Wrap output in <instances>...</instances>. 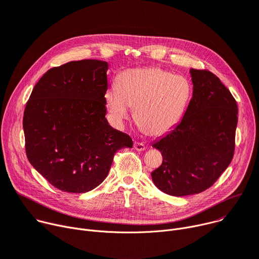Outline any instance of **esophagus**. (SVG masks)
Masks as SVG:
<instances>
[{
	"mask_svg": "<svg viewBox=\"0 0 259 259\" xmlns=\"http://www.w3.org/2000/svg\"><path fill=\"white\" fill-rule=\"evenodd\" d=\"M134 149L136 151H144L146 149V146L143 143H135L134 144Z\"/></svg>",
	"mask_w": 259,
	"mask_h": 259,
	"instance_id": "obj_1",
	"label": "esophagus"
}]
</instances>
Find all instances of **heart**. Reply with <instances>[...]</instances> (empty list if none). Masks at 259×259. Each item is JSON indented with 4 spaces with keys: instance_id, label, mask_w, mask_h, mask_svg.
<instances>
[{
    "instance_id": "1",
    "label": "heart",
    "mask_w": 259,
    "mask_h": 259,
    "mask_svg": "<svg viewBox=\"0 0 259 259\" xmlns=\"http://www.w3.org/2000/svg\"><path fill=\"white\" fill-rule=\"evenodd\" d=\"M193 93L189 80L160 67L131 68L120 73L116 89L106 91L105 104L117 124L131 116L147 135L161 136L181 120Z\"/></svg>"
}]
</instances>
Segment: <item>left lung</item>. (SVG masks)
<instances>
[{
  "mask_svg": "<svg viewBox=\"0 0 259 259\" xmlns=\"http://www.w3.org/2000/svg\"><path fill=\"white\" fill-rule=\"evenodd\" d=\"M193 98L181 122L152 147L162 163L151 173L164 194L184 197L210 187L232 160L237 105L221 80L208 71L191 68Z\"/></svg>",
  "mask_w": 259,
  "mask_h": 259,
  "instance_id": "left-lung-1",
  "label": "left lung"
}]
</instances>
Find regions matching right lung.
I'll use <instances>...</instances> for the list:
<instances>
[{"label": "right lung", "mask_w": 259, "mask_h": 259, "mask_svg": "<svg viewBox=\"0 0 259 259\" xmlns=\"http://www.w3.org/2000/svg\"><path fill=\"white\" fill-rule=\"evenodd\" d=\"M108 63L72 61L49 70L34 86L23 128L30 163L52 185L83 194L107 177L113 156L132 148L106 115Z\"/></svg>", "instance_id": "right-lung-1"}]
</instances>
